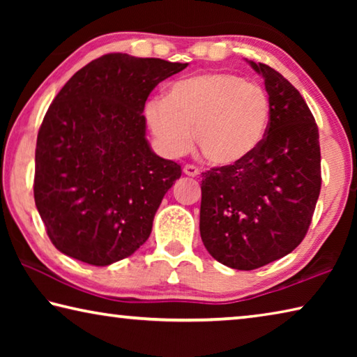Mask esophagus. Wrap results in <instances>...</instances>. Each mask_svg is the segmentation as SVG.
Returning <instances> with one entry per match:
<instances>
[{"mask_svg": "<svg viewBox=\"0 0 357 357\" xmlns=\"http://www.w3.org/2000/svg\"><path fill=\"white\" fill-rule=\"evenodd\" d=\"M183 172H184V174H187V176H192V178H195V176H198V174H200V170H198L195 165H190V164L184 165Z\"/></svg>", "mask_w": 357, "mask_h": 357, "instance_id": "obj_1", "label": "esophagus"}]
</instances>
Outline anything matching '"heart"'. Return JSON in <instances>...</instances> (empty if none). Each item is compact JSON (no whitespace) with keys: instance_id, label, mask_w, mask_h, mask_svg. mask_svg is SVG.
I'll return each mask as SVG.
<instances>
[{"instance_id":"b5f03b06","label":"heart","mask_w":357,"mask_h":357,"mask_svg":"<svg viewBox=\"0 0 357 357\" xmlns=\"http://www.w3.org/2000/svg\"><path fill=\"white\" fill-rule=\"evenodd\" d=\"M144 116L159 149L178 157L197 146L214 165H234L261 143L269 123V99L261 88L228 72L179 80L164 100L153 99Z\"/></svg>"}]
</instances>
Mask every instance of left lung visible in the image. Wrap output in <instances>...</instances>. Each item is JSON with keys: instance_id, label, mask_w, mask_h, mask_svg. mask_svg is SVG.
Segmentation results:
<instances>
[{"instance_id": "obj_1", "label": "left lung", "mask_w": 357, "mask_h": 357, "mask_svg": "<svg viewBox=\"0 0 357 357\" xmlns=\"http://www.w3.org/2000/svg\"><path fill=\"white\" fill-rule=\"evenodd\" d=\"M264 78L269 123L261 143L234 165L203 173L200 234L211 257L252 271L288 255L310 227L321 154L312 112L285 77L247 59Z\"/></svg>"}]
</instances>
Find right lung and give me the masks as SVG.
I'll return each instance as SVG.
<instances>
[{
  "label": "right lung",
  "mask_w": 357,
  "mask_h": 357,
  "mask_svg": "<svg viewBox=\"0 0 357 357\" xmlns=\"http://www.w3.org/2000/svg\"><path fill=\"white\" fill-rule=\"evenodd\" d=\"M185 68L108 53L75 72L48 107L36 144L34 202L64 255L108 266L146 243L183 172L151 149L144 104Z\"/></svg>",
  "instance_id": "obj_1"
}]
</instances>
